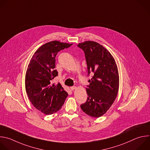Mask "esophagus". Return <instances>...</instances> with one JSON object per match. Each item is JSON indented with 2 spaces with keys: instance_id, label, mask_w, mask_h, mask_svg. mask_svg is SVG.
<instances>
[{
  "instance_id": "esophagus-1",
  "label": "esophagus",
  "mask_w": 150,
  "mask_h": 150,
  "mask_svg": "<svg viewBox=\"0 0 150 150\" xmlns=\"http://www.w3.org/2000/svg\"><path fill=\"white\" fill-rule=\"evenodd\" d=\"M70 88H71V89L72 91H74V89H76V86H71Z\"/></svg>"
}]
</instances>
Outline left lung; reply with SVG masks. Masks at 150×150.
Listing matches in <instances>:
<instances>
[{
	"label": "left lung",
	"mask_w": 150,
	"mask_h": 150,
	"mask_svg": "<svg viewBox=\"0 0 150 150\" xmlns=\"http://www.w3.org/2000/svg\"><path fill=\"white\" fill-rule=\"evenodd\" d=\"M78 46L84 51L88 74L93 73L86 89V102L81 105L87 115L98 118L105 114L117 96L120 78L118 67L111 54L105 47L94 41H85Z\"/></svg>",
	"instance_id": "left-lung-1"
}]
</instances>
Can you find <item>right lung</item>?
<instances>
[{
	"label": "right lung",
	"instance_id": "right-lung-1",
	"mask_svg": "<svg viewBox=\"0 0 150 150\" xmlns=\"http://www.w3.org/2000/svg\"><path fill=\"white\" fill-rule=\"evenodd\" d=\"M72 43L53 40L45 43L34 53L25 75V89L32 105L46 115L59 111L64 104L68 93L60 83H51L58 76L55 69V57L61 50Z\"/></svg>",
	"mask_w": 150,
	"mask_h": 150
}]
</instances>
